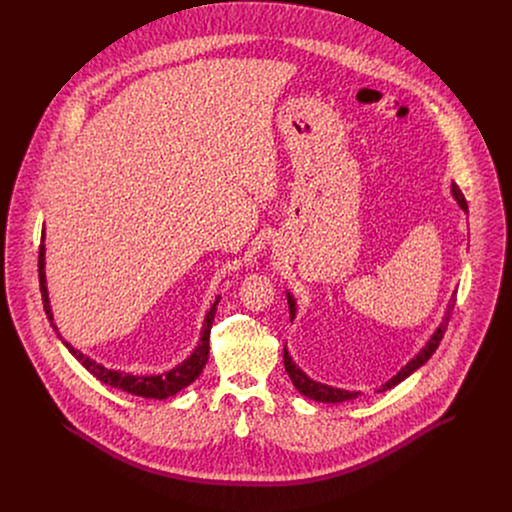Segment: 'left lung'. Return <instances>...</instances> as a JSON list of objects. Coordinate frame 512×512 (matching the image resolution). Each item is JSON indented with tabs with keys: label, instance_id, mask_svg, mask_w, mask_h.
Returning <instances> with one entry per match:
<instances>
[{
	"label": "left lung",
	"instance_id": "1",
	"mask_svg": "<svg viewBox=\"0 0 512 512\" xmlns=\"http://www.w3.org/2000/svg\"><path fill=\"white\" fill-rule=\"evenodd\" d=\"M451 193H453V197H455V201L459 203V207L465 211V213H469L467 211V201H465V197H463V193L459 191V187L457 185H451ZM288 303H290V315L295 317V301H293L292 295L288 293ZM453 305H455V295L449 299V305H447V315H445V319H443V323H439L438 329H436V333L432 335V339L428 341V345L408 363V365L404 366L394 378H390L386 384H382L380 386V390L378 392H386V390H390V388H394L398 382H402L406 376H410L414 370H418L420 366L426 365L428 361H430V357L436 353V349L439 347V343H441V339H443V333H445V329H447V323H449V317H451V311H453ZM284 365H286V372L290 374V378H292L293 386L297 388V392H301L303 396H307V398H311V400H315V402H327V404H339V402H347V400H355L361 392H349V390H341V388H333V386H327V384H321V382H315V380H311V378H307V374H303L297 366L293 365L292 357L288 355V349H284Z\"/></svg>",
	"mask_w": 512,
	"mask_h": 512
}]
</instances>
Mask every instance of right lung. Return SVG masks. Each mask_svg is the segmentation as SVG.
<instances>
[{"label":"right lung","mask_w":512,"mask_h":512,"mask_svg":"<svg viewBox=\"0 0 512 512\" xmlns=\"http://www.w3.org/2000/svg\"><path fill=\"white\" fill-rule=\"evenodd\" d=\"M45 238V234H43ZM43 238H41V246H39V284H41V295H43V305H45V313L51 321V325L55 327L53 323V311H51V303H49V293H47V280H45V244H43ZM219 297L217 301L211 305L207 317H205V323H203V331H201V341L197 345V349L193 351V355L189 359H185L181 365L175 366L173 370L169 372H163V374H157V376H134V374H126V372H120V370H110V368H104L102 365H98L96 361L84 357L80 351L73 349L67 341L65 347L71 351L74 355V359L84 366L90 374H94L98 380H102L104 384H110L118 390H124L128 394H134V396H142V398H155V400H163L167 396H173L177 394L179 390H183L185 386H189L191 382L197 380V376L203 372V368L209 361V339H211V327H213V321H215V313H217V305H219ZM57 329V327H55Z\"/></svg>","instance_id":"add662e5"}]
</instances>
